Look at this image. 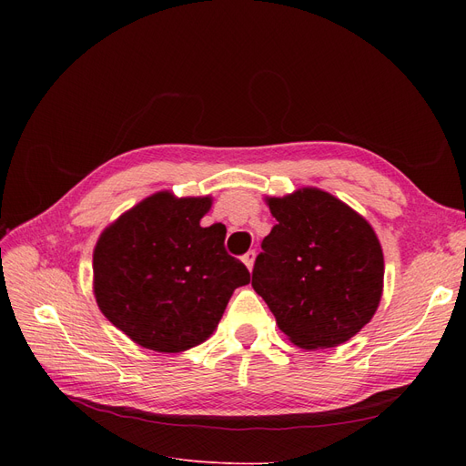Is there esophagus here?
<instances>
[{
	"label": "esophagus",
	"mask_w": 466,
	"mask_h": 466,
	"mask_svg": "<svg viewBox=\"0 0 466 466\" xmlns=\"http://www.w3.org/2000/svg\"><path fill=\"white\" fill-rule=\"evenodd\" d=\"M255 258H257V252L255 250H248L247 255L243 257V262L247 264L248 270H252V266H255Z\"/></svg>",
	"instance_id": "obj_1"
}]
</instances>
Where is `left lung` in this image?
Masks as SVG:
<instances>
[{"mask_svg": "<svg viewBox=\"0 0 466 466\" xmlns=\"http://www.w3.org/2000/svg\"><path fill=\"white\" fill-rule=\"evenodd\" d=\"M268 206L276 225L260 245L252 288L299 348L348 342L383 293V250L371 225L319 188L268 198Z\"/></svg>", "mask_w": 466, "mask_h": 466, "instance_id": "left-lung-1", "label": "left lung"}]
</instances>
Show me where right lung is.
<instances>
[{
	"instance_id": "add662e5",
	"label": "right lung",
	"mask_w": 466,
	"mask_h": 466,
	"mask_svg": "<svg viewBox=\"0 0 466 466\" xmlns=\"http://www.w3.org/2000/svg\"><path fill=\"white\" fill-rule=\"evenodd\" d=\"M208 198L157 192L98 237L95 298L103 315L139 346L177 354L216 330L247 266L225 250L223 223L202 228Z\"/></svg>"
}]
</instances>
